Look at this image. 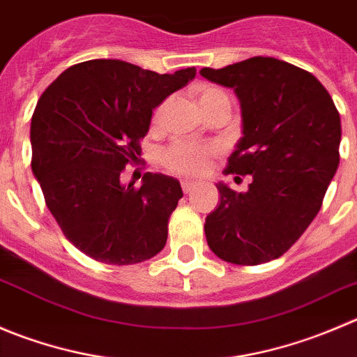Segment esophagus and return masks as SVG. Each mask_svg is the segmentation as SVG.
Here are the masks:
<instances>
[{
    "label": "esophagus",
    "mask_w": 357,
    "mask_h": 357,
    "mask_svg": "<svg viewBox=\"0 0 357 357\" xmlns=\"http://www.w3.org/2000/svg\"><path fill=\"white\" fill-rule=\"evenodd\" d=\"M195 185H197L195 181H190V179H181V186H183V192L185 193H188L190 190L195 188Z\"/></svg>",
    "instance_id": "1"
}]
</instances>
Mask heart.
<instances>
[{
    "label": "heart",
    "instance_id": "heart-1",
    "mask_svg": "<svg viewBox=\"0 0 357 357\" xmlns=\"http://www.w3.org/2000/svg\"><path fill=\"white\" fill-rule=\"evenodd\" d=\"M216 101H228L227 96L218 89L206 86L199 92L200 108H207ZM167 102H162L153 113V122L158 123L162 120ZM220 148L214 143H188V141H176L167 146L162 153V165L167 171L181 176H200L209 169L211 160L218 155Z\"/></svg>",
    "mask_w": 357,
    "mask_h": 357
}]
</instances>
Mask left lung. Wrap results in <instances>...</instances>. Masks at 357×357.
<instances>
[{
	"label": "left lung",
	"mask_w": 357,
	"mask_h": 357,
	"mask_svg": "<svg viewBox=\"0 0 357 357\" xmlns=\"http://www.w3.org/2000/svg\"><path fill=\"white\" fill-rule=\"evenodd\" d=\"M200 75L234 89L242 137L225 174H251L248 192L218 183L220 206L206 218L218 258L259 265L284 255L319 213L340 162L342 126L323 83L274 57H251Z\"/></svg>",
	"instance_id": "left-lung-1"
}]
</instances>
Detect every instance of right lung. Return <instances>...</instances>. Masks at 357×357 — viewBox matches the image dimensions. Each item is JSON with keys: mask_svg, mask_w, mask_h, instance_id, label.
I'll return each instance as SVG.
<instances>
[{"mask_svg": "<svg viewBox=\"0 0 357 357\" xmlns=\"http://www.w3.org/2000/svg\"><path fill=\"white\" fill-rule=\"evenodd\" d=\"M158 75L119 59L71 66L41 94L31 120L34 178L75 248L108 265L153 258L183 197L178 179L146 172L141 188L120 174L139 160L153 109L195 78Z\"/></svg>", "mask_w": 357, "mask_h": 357, "instance_id": "add662e5", "label": "right lung"}]
</instances>
